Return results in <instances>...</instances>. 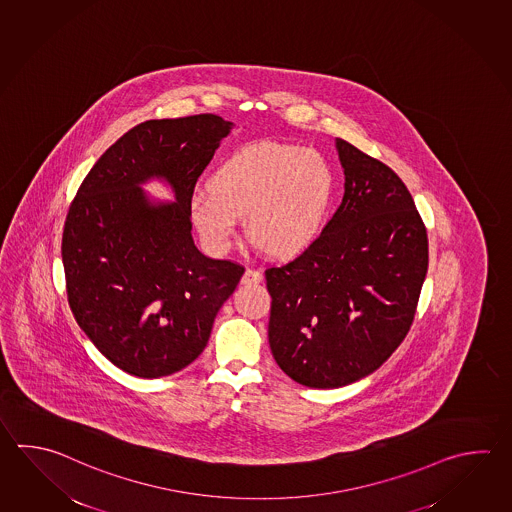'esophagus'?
<instances>
[{
  "instance_id": "1",
  "label": "esophagus",
  "mask_w": 512,
  "mask_h": 512,
  "mask_svg": "<svg viewBox=\"0 0 512 512\" xmlns=\"http://www.w3.org/2000/svg\"><path fill=\"white\" fill-rule=\"evenodd\" d=\"M264 279V275L259 270H253V268H248L244 275H242V282L244 284H257V282H262Z\"/></svg>"
}]
</instances>
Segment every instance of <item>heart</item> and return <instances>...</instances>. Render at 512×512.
Here are the masks:
<instances>
[{
    "label": "heart",
    "mask_w": 512,
    "mask_h": 512,
    "mask_svg": "<svg viewBox=\"0 0 512 512\" xmlns=\"http://www.w3.org/2000/svg\"><path fill=\"white\" fill-rule=\"evenodd\" d=\"M189 199V215L209 246L224 250L246 217L248 237L275 257L312 246L332 206L334 171L310 149L261 142L224 158Z\"/></svg>",
    "instance_id": "obj_1"
}]
</instances>
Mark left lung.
Segmentation results:
<instances>
[{
  "mask_svg": "<svg viewBox=\"0 0 512 512\" xmlns=\"http://www.w3.org/2000/svg\"><path fill=\"white\" fill-rule=\"evenodd\" d=\"M337 149L341 206L310 248L264 272L273 357L310 388L350 385L396 352L428 268L427 228L403 180L343 138Z\"/></svg>",
  "mask_w": 512,
  "mask_h": 512,
  "instance_id": "obj_1",
  "label": "left lung"
}]
</instances>
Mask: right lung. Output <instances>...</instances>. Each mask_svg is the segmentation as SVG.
<instances>
[{
  "instance_id": "right-lung-1",
  "label": "right lung",
  "mask_w": 512,
  "mask_h": 512,
  "mask_svg": "<svg viewBox=\"0 0 512 512\" xmlns=\"http://www.w3.org/2000/svg\"><path fill=\"white\" fill-rule=\"evenodd\" d=\"M231 124L220 116L147 120L91 167L63 224L67 301L76 323L127 374L171 376L208 345L244 266L202 255L189 199ZM167 177L178 202L151 207L137 184Z\"/></svg>"
}]
</instances>
